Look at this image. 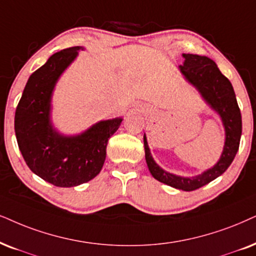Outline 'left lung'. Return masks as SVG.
Returning a JSON list of instances; mask_svg holds the SVG:
<instances>
[{"instance_id": "obj_1", "label": "left lung", "mask_w": 256, "mask_h": 256, "mask_svg": "<svg viewBox=\"0 0 256 256\" xmlns=\"http://www.w3.org/2000/svg\"><path fill=\"white\" fill-rule=\"evenodd\" d=\"M183 64L180 70L188 82L192 84L203 100L221 118L224 128V146L218 163L202 174L192 177H183L168 172L158 166L148 148L146 136L144 134L145 160L154 178L183 192H192L218 178L228 169L238 150L242 134V119L234 88L232 84L220 72L216 64L208 56L197 54H182Z\"/></svg>"}]
</instances>
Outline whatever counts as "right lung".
Listing matches in <instances>:
<instances>
[{"instance_id":"obj_1","label":"right lung","mask_w":256,"mask_h":256,"mask_svg":"<svg viewBox=\"0 0 256 256\" xmlns=\"http://www.w3.org/2000/svg\"><path fill=\"white\" fill-rule=\"evenodd\" d=\"M84 50L76 46L53 54L29 76L15 112V134L26 164L56 186H76L94 178L104 166L108 138L122 122V118L100 120L74 136L60 134L53 126L54 88Z\"/></svg>"}]
</instances>
